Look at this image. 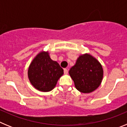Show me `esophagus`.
Returning <instances> with one entry per match:
<instances>
[{
	"label": "esophagus",
	"mask_w": 127,
	"mask_h": 127,
	"mask_svg": "<svg viewBox=\"0 0 127 127\" xmlns=\"http://www.w3.org/2000/svg\"><path fill=\"white\" fill-rule=\"evenodd\" d=\"M64 71L65 74H68V69H64Z\"/></svg>",
	"instance_id": "esophagus-1"
}]
</instances>
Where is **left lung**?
Segmentation results:
<instances>
[{
    "label": "left lung",
    "instance_id": "left-lung-1",
    "mask_svg": "<svg viewBox=\"0 0 127 127\" xmlns=\"http://www.w3.org/2000/svg\"><path fill=\"white\" fill-rule=\"evenodd\" d=\"M69 72L76 89L85 94L92 92L97 89L103 78L101 64L89 54L79 56Z\"/></svg>",
    "mask_w": 127,
    "mask_h": 127
}]
</instances>
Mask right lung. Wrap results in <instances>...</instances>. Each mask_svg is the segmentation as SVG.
Masks as SVG:
<instances>
[{"label": "right lung", "mask_w": 127, "mask_h": 127, "mask_svg": "<svg viewBox=\"0 0 127 127\" xmlns=\"http://www.w3.org/2000/svg\"><path fill=\"white\" fill-rule=\"evenodd\" d=\"M63 74L64 70L58 63L51 60L49 53L45 51L35 57L28 70L31 84L41 92L52 90Z\"/></svg>", "instance_id": "1"}]
</instances>
